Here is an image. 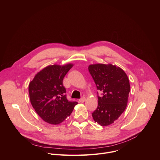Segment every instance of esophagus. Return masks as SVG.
Masks as SVG:
<instances>
[{"mask_svg":"<svg viewBox=\"0 0 160 160\" xmlns=\"http://www.w3.org/2000/svg\"><path fill=\"white\" fill-rule=\"evenodd\" d=\"M85 101V97H82V98L79 99L80 102H84Z\"/></svg>","mask_w":160,"mask_h":160,"instance_id":"1","label":"esophagus"}]
</instances>
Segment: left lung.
<instances>
[{
    "label": "left lung",
    "mask_w": 160,
    "mask_h": 160,
    "mask_svg": "<svg viewBox=\"0 0 160 160\" xmlns=\"http://www.w3.org/2000/svg\"><path fill=\"white\" fill-rule=\"evenodd\" d=\"M101 96L98 93V106L92 113L93 119L101 126L114 123L125 111L130 87L125 72L115 65L96 64L88 66Z\"/></svg>",
    "instance_id": "obj_1"
}]
</instances>
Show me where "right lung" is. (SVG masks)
<instances>
[{"label": "right lung", "mask_w": 160, "mask_h": 160, "mask_svg": "<svg viewBox=\"0 0 160 160\" xmlns=\"http://www.w3.org/2000/svg\"><path fill=\"white\" fill-rule=\"evenodd\" d=\"M72 64L51 65L38 72L29 84L31 104L40 117L45 122L58 125L72 112L78 104L66 98L62 80L72 68Z\"/></svg>", "instance_id": "right-lung-1"}]
</instances>
